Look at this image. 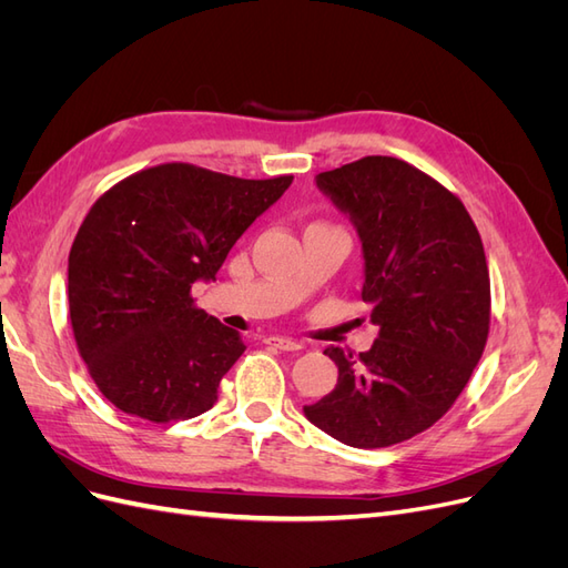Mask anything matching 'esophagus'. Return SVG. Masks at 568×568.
Listing matches in <instances>:
<instances>
[{
  "instance_id": "obj_1",
  "label": "esophagus",
  "mask_w": 568,
  "mask_h": 568,
  "mask_svg": "<svg viewBox=\"0 0 568 568\" xmlns=\"http://www.w3.org/2000/svg\"><path fill=\"white\" fill-rule=\"evenodd\" d=\"M265 343L272 348H280V351H301V343L294 338H286V336H267Z\"/></svg>"
}]
</instances>
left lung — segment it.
<instances>
[{
	"mask_svg": "<svg viewBox=\"0 0 568 568\" xmlns=\"http://www.w3.org/2000/svg\"><path fill=\"white\" fill-rule=\"evenodd\" d=\"M357 225L363 301L379 336L367 353L326 348L336 388L305 417L351 448H388L434 426L467 386L490 329V274L457 194L393 156L317 175Z\"/></svg>",
	"mask_w": 568,
	"mask_h": 568,
	"instance_id": "8db88e82",
	"label": "left lung"
}]
</instances>
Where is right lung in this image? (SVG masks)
<instances>
[{
	"label": "right lung",
	"mask_w": 568,
	"mask_h": 568,
	"mask_svg": "<svg viewBox=\"0 0 568 568\" xmlns=\"http://www.w3.org/2000/svg\"><path fill=\"white\" fill-rule=\"evenodd\" d=\"M291 180L161 163L94 201L68 255V311L92 382L120 412L168 424L213 407L246 346L201 311L192 286L215 277Z\"/></svg>",
	"instance_id": "obj_1"
}]
</instances>
